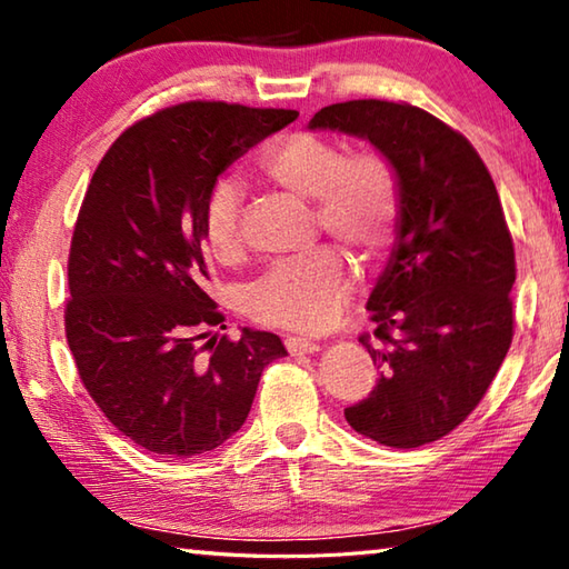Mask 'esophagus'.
I'll list each match as a JSON object with an SVG mask.
<instances>
[{
	"instance_id": "esophagus-1",
	"label": "esophagus",
	"mask_w": 569,
	"mask_h": 569,
	"mask_svg": "<svg viewBox=\"0 0 569 569\" xmlns=\"http://www.w3.org/2000/svg\"><path fill=\"white\" fill-rule=\"evenodd\" d=\"M286 343V349H288V353H313V351H319L321 346L316 343V341H311V339H301V336H288V339L283 341Z\"/></svg>"
}]
</instances>
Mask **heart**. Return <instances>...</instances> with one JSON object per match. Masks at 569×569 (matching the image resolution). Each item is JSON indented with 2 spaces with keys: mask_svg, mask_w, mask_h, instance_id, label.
I'll return each instance as SVG.
<instances>
[{
  "mask_svg": "<svg viewBox=\"0 0 569 569\" xmlns=\"http://www.w3.org/2000/svg\"><path fill=\"white\" fill-rule=\"evenodd\" d=\"M268 180L316 200V226L366 261H377L393 243L403 213L401 178L379 150H346L339 140L298 130L261 158ZM200 230L218 261H238L246 250L243 190L220 178L206 192ZM353 288L346 256L333 246L283 258L250 286L248 316L263 326L319 333L339 319Z\"/></svg>",
  "mask_w": 569,
  "mask_h": 569,
  "instance_id": "heart-1",
  "label": "heart"
}]
</instances>
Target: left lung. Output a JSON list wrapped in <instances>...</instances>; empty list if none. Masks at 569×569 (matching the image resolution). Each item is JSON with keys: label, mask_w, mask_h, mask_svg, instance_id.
I'll return each instance as SVG.
<instances>
[{"label": "left lung", "mask_w": 569, "mask_h": 569, "mask_svg": "<svg viewBox=\"0 0 569 569\" xmlns=\"http://www.w3.org/2000/svg\"><path fill=\"white\" fill-rule=\"evenodd\" d=\"M308 128L359 134L399 170V238L366 303L373 333L359 336L381 377L343 417L383 447L429 445L477 409L515 336V243L495 180L465 134L409 102H336Z\"/></svg>", "instance_id": "left-lung-1"}]
</instances>
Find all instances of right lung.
Returning <instances> with one entry per match:
<instances>
[{"instance_id":"1","label":"right lung","mask_w":569,"mask_h":569,"mask_svg":"<svg viewBox=\"0 0 569 569\" xmlns=\"http://www.w3.org/2000/svg\"><path fill=\"white\" fill-rule=\"evenodd\" d=\"M296 118L180 102L130 124L94 170L67 261L64 333L92 401L142 449L188 459L220 447L286 356L276 333L250 329L200 346L226 329L206 293L200 210L230 162Z\"/></svg>"}]
</instances>
